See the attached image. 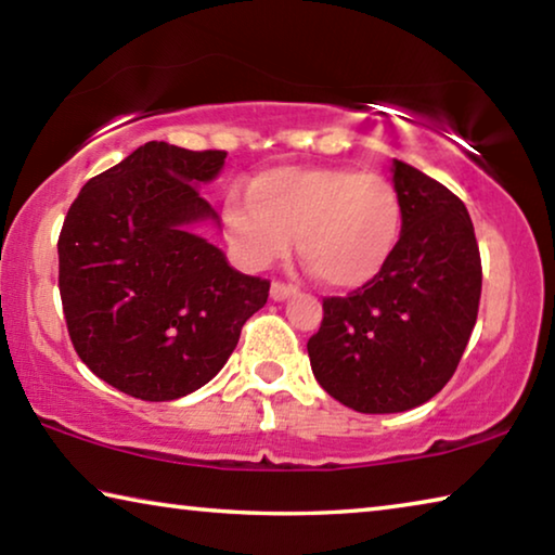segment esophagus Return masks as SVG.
<instances>
[{
  "label": "esophagus",
  "mask_w": 555,
  "mask_h": 555,
  "mask_svg": "<svg viewBox=\"0 0 555 555\" xmlns=\"http://www.w3.org/2000/svg\"><path fill=\"white\" fill-rule=\"evenodd\" d=\"M294 294H296V286L284 284V281H274V284H271V298H274V300H286L288 296H294Z\"/></svg>",
  "instance_id": "esophagus-1"
}]
</instances>
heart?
Listing matches in <instances>:
<instances>
[{
	"label": "heart",
	"instance_id": "1",
	"mask_svg": "<svg viewBox=\"0 0 555 555\" xmlns=\"http://www.w3.org/2000/svg\"><path fill=\"white\" fill-rule=\"evenodd\" d=\"M222 215L247 267H271L298 237L300 259L337 291L372 284L401 234L397 188L343 166L274 168L251 181L249 198L232 193Z\"/></svg>",
	"mask_w": 555,
	"mask_h": 555
}]
</instances>
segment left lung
<instances>
[{
  "mask_svg": "<svg viewBox=\"0 0 555 555\" xmlns=\"http://www.w3.org/2000/svg\"><path fill=\"white\" fill-rule=\"evenodd\" d=\"M401 237L372 284L323 298L308 340L321 387L360 413L421 406L446 387L473 335L482 261L463 201L443 183L393 162Z\"/></svg>",
  "mask_w": 555,
  "mask_h": 555,
  "instance_id": "obj_1",
  "label": "left lung"
}]
</instances>
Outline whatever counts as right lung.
Listing matches in <instances>:
<instances>
[{
    "label": "right lung",
    "instance_id": "add662e5",
    "mask_svg": "<svg viewBox=\"0 0 555 555\" xmlns=\"http://www.w3.org/2000/svg\"><path fill=\"white\" fill-rule=\"evenodd\" d=\"M228 152L149 142L82 185L59 237L70 343L92 374L142 401H171L222 370L269 281L240 274L193 232L218 220L198 185Z\"/></svg>",
    "mask_w": 555,
    "mask_h": 555
}]
</instances>
